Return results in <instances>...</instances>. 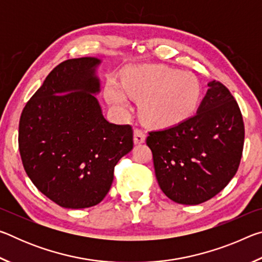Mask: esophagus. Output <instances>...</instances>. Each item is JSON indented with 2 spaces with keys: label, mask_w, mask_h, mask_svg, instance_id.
<instances>
[{
  "label": "esophagus",
  "mask_w": 262,
  "mask_h": 262,
  "mask_svg": "<svg viewBox=\"0 0 262 262\" xmlns=\"http://www.w3.org/2000/svg\"><path fill=\"white\" fill-rule=\"evenodd\" d=\"M145 141V134L143 129H140V128H135L134 130V142L135 144L143 143Z\"/></svg>",
  "instance_id": "esophagus-1"
}]
</instances>
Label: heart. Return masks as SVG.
<instances>
[{
    "mask_svg": "<svg viewBox=\"0 0 262 262\" xmlns=\"http://www.w3.org/2000/svg\"><path fill=\"white\" fill-rule=\"evenodd\" d=\"M122 89L128 96L141 99V111L149 122L173 125L196 110L201 96L198 77L188 72L141 66L122 74ZM115 82L107 84V99L119 108L127 107V98Z\"/></svg>",
    "mask_w": 262,
    "mask_h": 262,
    "instance_id": "b5f03b06",
    "label": "heart"
}]
</instances>
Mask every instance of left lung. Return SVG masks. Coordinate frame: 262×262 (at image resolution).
Instances as JSON below:
<instances>
[{
	"label": "left lung",
	"instance_id": "1",
	"mask_svg": "<svg viewBox=\"0 0 262 262\" xmlns=\"http://www.w3.org/2000/svg\"><path fill=\"white\" fill-rule=\"evenodd\" d=\"M198 112L178 125L149 132L147 144L159 187L181 205H200L219 194L241 164L245 127L229 89L208 83Z\"/></svg>",
	"mask_w": 262,
	"mask_h": 262
}]
</instances>
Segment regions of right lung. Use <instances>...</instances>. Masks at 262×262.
Listing matches in <instances>:
<instances>
[{"instance_id":"right-lung-1","label":"right lung","mask_w":262,"mask_h":262,"mask_svg":"<svg viewBox=\"0 0 262 262\" xmlns=\"http://www.w3.org/2000/svg\"><path fill=\"white\" fill-rule=\"evenodd\" d=\"M96 57L61 62L26 103L18 148L24 170L56 205L82 209L108 193L114 167L133 149L130 125L110 123L94 94Z\"/></svg>"}]
</instances>
